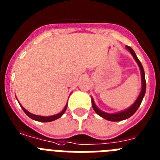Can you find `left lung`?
<instances>
[{"label":"left lung","instance_id":"left-lung-1","mask_svg":"<svg viewBox=\"0 0 160 160\" xmlns=\"http://www.w3.org/2000/svg\"><path fill=\"white\" fill-rule=\"evenodd\" d=\"M126 48L130 51V53L132 55L133 58L135 59V60L137 61V64L139 65L140 69H141V72H142V92L140 93L139 96H138V98L137 99V101H135V103L133 104L130 108H128V109L124 110V111L120 112V113H105V112L101 111V109H99L96 105H95L94 101H93V99H92V108L95 110L98 115H100L102 118H105V119L109 120V121H112V122H118V121H121V120H124L127 119V118H130L131 116L132 115L135 113V112L137 111L138 108H139L140 105L142 104V101L144 98V96L146 94V78H145V72H144V68L142 67V64L141 63L138 58H137V55L134 52L132 49L129 46H126Z\"/></svg>","mask_w":160,"mask_h":160}]
</instances>
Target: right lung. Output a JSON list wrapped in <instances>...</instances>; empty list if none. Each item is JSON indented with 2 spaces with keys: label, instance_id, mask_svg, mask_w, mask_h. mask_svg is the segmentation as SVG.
Masks as SVG:
<instances>
[{
  "label": "right lung",
  "instance_id": "obj_1",
  "mask_svg": "<svg viewBox=\"0 0 160 160\" xmlns=\"http://www.w3.org/2000/svg\"><path fill=\"white\" fill-rule=\"evenodd\" d=\"M67 106H68V103H67V105H65V107H64V109H63V111L60 112V113H57V114H55V115H52V116H49V117H43V116H39V115H35V114H32V113H29L28 111H27L26 109L23 108L22 105H21V107H22V109H23V110L24 111V113L27 114L29 118H31L33 120H36V121H38V122H51V121H54V120L57 119V118H60L63 114L64 113V112H65L66 109H67Z\"/></svg>",
  "mask_w": 160,
  "mask_h": 160
}]
</instances>
